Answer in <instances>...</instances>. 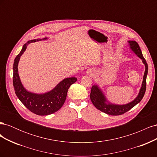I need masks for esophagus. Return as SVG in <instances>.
<instances>
[{
    "mask_svg": "<svg viewBox=\"0 0 157 157\" xmlns=\"http://www.w3.org/2000/svg\"><path fill=\"white\" fill-rule=\"evenodd\" d=\"M94 73V70L92 69H89L87 70V74L90 75H93Z\"/></svg>",
    "mask_w": 157,
    "mask_h": 157,
    "instance_id": "1",
    "label": "esophagus"
}]
</instances>
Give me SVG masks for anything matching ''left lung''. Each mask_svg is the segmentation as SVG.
<instances>
[{
    "mask_svg": "<svg viewBox=\"0 0 157 157\" xmlns=\"http://www.w3.org/2000/svg\"><path fill=\"white\" fill-rule=\"evenodd\" d=\"M130 46L131 49L133 52L139 57L140 58L142 59V61L145 65V71L144 76V80L142 82V86L140 89L139 95L132 102L126 104V105H113L111 103H107L105 98L104 97L103 93L100 90L98 86H93L91 89V92H90V99L93 103V105L96 107L99 111L105 113L107 115H121L126 113L127 111H130V109L134 107L137 103H140L142 98H144V94L146 90V78L147 73H148V65L146 62V60L144 58L143 54H142L141 50L140 48L139 44L137 43L136 41H128Z\"/></svg>",
    "mask_w": 157,
    "mask_h": 157,
    "instance_id": "8db88e82",
    "label": "left lung"
}]
</instances>
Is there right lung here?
Wrapping results in <instances>:
<instances>
[{"label":"right lung","instance_id":"obj_1","mask_svg":"<svg viewBox=\"0 0 157 157\" xmlns=\"http://www.w3.org/2000/svg\"><path fill=\"white\" fill-rule=\"evenodd\" d=\"M45 38L44 39H46ZM38 40L27 42L14 59L13 66V85L17 97L29 110L37 115H48L58 111L63 106L67 97L68 89L77 81L75 77L67 78L61 81L50 92L44 94H35L27 92L23 88L18 75L17 65L20 56L26 50L27 46L30 42Z\"/></svg>","mask_w":157,"mask_h":157}]
</instances>
